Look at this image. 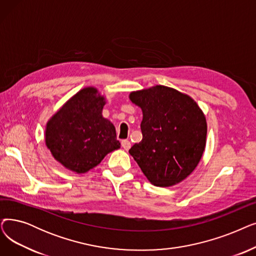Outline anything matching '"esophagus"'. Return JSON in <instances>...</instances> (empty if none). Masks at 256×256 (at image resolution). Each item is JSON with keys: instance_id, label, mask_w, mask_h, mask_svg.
Wrapping results in <instances>:
<instances>
[{"instance_id": "esophagus-1", "label": "esophagus", "mask_w": 256, "mask_h": 256, "mask_svg": "<svg viewBox=\"0 0 256 256\" xmlns=\"http://www.w3.org/2000/svg\"><path fill=\"white\" fill-rule=\"evenodd\" d=\"M121 146L124 150H128L130 148V142L128 140H122L121 141Z\"/></svg>"}]
</instances>
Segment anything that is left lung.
I'll use <instances>...</instances> for the list:
<instances>
[{
  "instance_id": "left-lung-1",
  "label": "left lung",
  "mask_w": 256,
  "mask_h": 256,
  "mask_svg": "<svg viewBox=\"0 0 256 256\" xmlns=\"http://www.w3.org/2000/svg\"><path fill=\"white\" fill-rule=\"evenodd\" d=\"M142 110V140L128 152L154 186L182 182L201 160L207 136L203 110L187 94L165 86L132 92Z\"/></svg>"
}]
</instances>
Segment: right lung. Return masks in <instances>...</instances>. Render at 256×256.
Wrapping results in <instances>:
<instances>
[{
    "instance_id": "obj_1",
    "label": "right lung",
    "mask_w": 256,
    "mask_h": 256,
    "mask_svg": "<svg viewBox=\"0 0 256 256\" xmlns=\"http://www.w3.org/2000/svg\"><path fill=\"white\" fill-rule=\"evenodd\" d=\"M106 104L96 88L86 86L48 120L46 146L66 170L84 174L120 148L114 124L102 116Z\"/></svg>"
}]
</instances>
